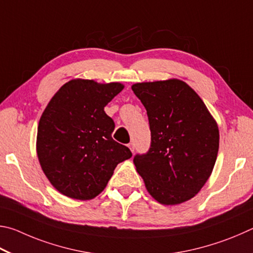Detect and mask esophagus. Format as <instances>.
Returning a JSON list of instances; mask_svg holds the SVG:
<instances>
[{"label":"esophagus","instance_id":"esophagus-1","mask_svg":"<svg viewBox=\"0 0 253 253\" xmlns=\"http://www.w3.org/2000/svg\"><path fill=\"white\" fill-rule=\"evenodd\" d=\"M127 147L130 148V150H131V152L132 153H134V150H135V145H134V143L133 142H131V143H129L127 144Z\"/></svg>","mask_w":253,"mask_h":253}]
</instances>
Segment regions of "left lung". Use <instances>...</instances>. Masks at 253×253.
Here are the masks:
<instances>
[{
    "instance_id": "left-lung-1",
    "label": "left lung",
    "mask_w": 253,
    "mask_h": 253,
    "mask_svg": "<svg viewBox=\"0 0 253 253\" xmlns=\"http://www.w3.org/2000/svg\"><path fill=\"white\" fill-rule=\"evenodd\" d=\"M132 91L147 110L151 143L134 166L149 193L179 205L200 191L213 169L219 130L206 104L180 80L136 83Z\"/></svg>"
}]
</instances>
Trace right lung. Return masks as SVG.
<instances>
[{"label": "right lung", "instance_id": "add662e5", "mask_svg": "<svg viewBox=\"0 0 253 253\" xmlns=\"http://www.w3.org/2000/svg\"><path fill=\"white\" fill-rule=\"evenodd\" d=\"M120 83L92 80L65 83L48 102L38 126L42 170L64 196L90 200L103 191L130 149L112 139L114 121L104 106L122 91Z\"/></svg>", "mask_w": 253, "mask_h": 253}]
</instances>
